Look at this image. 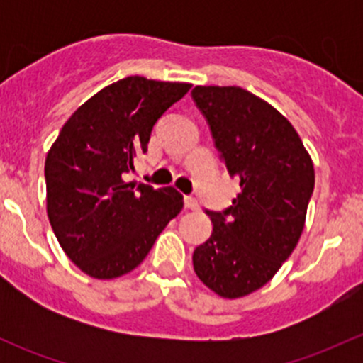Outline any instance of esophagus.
Masks as SVG:
<instances>
[{
	"label": "esophagus",
	"instance_id": "1",
	"mask_svg": "<svg viewBox=\"0 0 363 363\" xmlns=\"http://www.w3.org/2000/svg\"><path fill=\"white\" fill-rule=\"evenodd\" d=\"M184 205H186V208H191V211H199V208H200L199 200H196L195 196H186Z\"/></svg>",
	"mask_w": 363,
	"mask_h": 363
}]
</instances>
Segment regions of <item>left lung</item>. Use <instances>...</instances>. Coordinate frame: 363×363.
<instances>
[{"mask_svg": "<svg viewBox=\"0 0 363 363\" xmlns=\"http://www.w3.org/2000/svg\"><path fill=\"white\" fill-rule=\"evenodd\" d=\"M191 98L240 186L230 207L205 208L212 233L193 267L212 291L239 298L269 283L294 252L313 196V161L290 121L250 91L196 86Z\"/></svg>", "mask_w": 363, "mask_h": 363, "instance_id": "obj_1", "label": "left lung"}]
</instances>
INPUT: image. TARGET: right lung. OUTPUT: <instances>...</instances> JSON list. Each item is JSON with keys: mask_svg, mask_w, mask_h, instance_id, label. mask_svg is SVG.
<instances>
[{"mask_svg": "<svg viewBox=\"0 0 363 363\" xmlns=\"http://www.w3.org/2000/svg\"><path fill=\"white\" fill-rule=\"evenodd\" d=\"M191 84L126 77L77 108L45 160L47 214L68 258L112 279L140 265L172 218L175 188L126 182L155 124Z\"/></svg>", "mask_w": 363, "mask_h": 363, "instance_id": "right-lung-1", "label": "right lung"}]
</instances>
